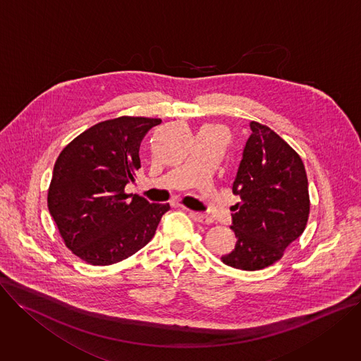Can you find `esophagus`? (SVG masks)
Returning <instances> with one entry per match:
<instances>
[{
  "label": "esophagus",
  "mask_w": 361,
  "mask_h": 361,
  "mask_svg": "<svg viewBox=\"0 0 361 361\" xmlns=\"http://www.w3.org/2000/svg\"><path fill=\"white\" fill-rule=\"evenodd\" d=\"M189 215L199 224H204V225H211L214 222V219L208 215H204V214H199V212H189Z\"/></svg>",
  "instance_id": "esophagus-1"
}]
</instances>
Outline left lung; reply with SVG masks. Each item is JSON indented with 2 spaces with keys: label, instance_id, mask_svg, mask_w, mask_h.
Wrapping results in <instances>:
<instances>
[{
  "label": "left lung",
  "instance_id": "1",
  "mask_svg": "<svg viewBox=\"0 0 361 361\" xmlns=\"http://www.w3.org/2000/svg\"><path fill=\"white\" fill-rule=\"evenodd\" d=\"M232 192L241 202L231 209L235 248L224 264L264 269L284 255L305 229L310 214L308 180L300 154L268 126L251 122Z\"/></svg>",
  "mask_w": 361,
  "mask_h": 361
}]
</instances>
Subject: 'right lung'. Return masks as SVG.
Listing matches in <instances>:
<instances>
[{"label": "right lung", "mask_w": 361, "mask_h": 361, "mask_svg": "<svg viewBox=\"0 0 361 361\" xmlns=\"http://www.w3.org/2000/svg\"><path fill=\"white\" fill-rule=\"evenodd\" d=\"M160 122L135 116L104 120L59 154L49 211L66 247L80 259L111 265L129 258L150 241L169 211V204H149L125 192L140 168L142 139Z\"/></svg>", "instance_id": "add662e5"}]
</instances>
